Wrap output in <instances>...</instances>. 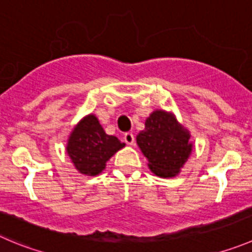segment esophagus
Wrapping results in <instances>:
<instances>
[{"mask_svg":"<svg viewBox=\"0 0 252 252\" xmlns=\"http://www.w3.org/2000/svg\"><path fill=\"white\" fill-rule=\"evenodd\" d=\"M124 142L128 145H133L134 142H135V138H134V135L131 133H126V135H124Z\"/></svg>","mask_w":252,"mask_h":252,"instance_id":"1","label":"esophagus"}]
</instances>
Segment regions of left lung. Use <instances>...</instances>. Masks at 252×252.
<instances>
[{"label": "left lung", "instance_id": "1", "mask_svg": "<svg viewBox=\"0 0 252 252\" xmlns=\"http://www.w3.org/2000/svg\"><path fill=\"white\" fill-rule=\"evenodd\" d=\"M190 131L180 124L173 112L155 109L145 121L144 130L137 135L150 171L160 178L180 173L192 152Z\"/></svg>", "mask_w": 252, "mask_h": 252}]
</instances>
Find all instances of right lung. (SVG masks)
<instances>
[{"label":"right lung","mask_w":252,"mask_h":252,"mask_svg":"<svg viewBox=\"0 0 252 252\" xmlns=\"http://www.w3.org/2000/svg\"><path fill=\"white\" fill-rule=\"evenodd\" d=\"M126 147L114 135H108L95 114L86 115L70 131L67 140L68 157L78 173L95 176L105 169L107 161Z\"/></svg>","instance_id":"add662e5"}]
</instances>
